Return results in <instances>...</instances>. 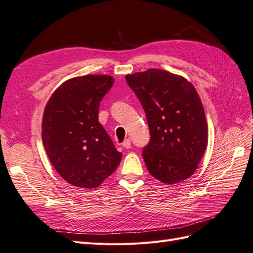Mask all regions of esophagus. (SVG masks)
Instances as JSON below:
<instances>
[{
    "mask_svg": "<svg viewBox=\"0 0 253 253\" xmlns=\"http://www.w3.org/2000/svg\"><path fill=\"white\" fill-rule=\"evenodd\" d=\"M123 147H125V148H130L131 147V141H130V139H126L124 142H123Z\"/></svg>",
    "mask_w": 253,
    "mask_h": 253,
    "instance_id": "1",
    "label": "esophagus"
}]
</instances>
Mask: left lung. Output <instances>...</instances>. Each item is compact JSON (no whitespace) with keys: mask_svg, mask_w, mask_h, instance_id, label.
<instances>
[{"mask_svg":"<svg viewBox=\"0 0 253 253\" xmlns=\"http://www.w3.org/2000/svg\"><path fill=\"white\" fill-rule=\"evenodd\" d=\"M125 78L146 113L150 141L142 156L149 174L169 185L190 178L208 146L205 109L195 86L159 69Z\"/></svg>","mask_w":253,"mask_h":253,"instance_id":"obj_1","label":"left lung"}]
</instances>
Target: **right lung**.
Masks as SVG:
<instances>
[{
	"label": "right lung",
	"mask_w": 253,
	"mask_h": 253,
	"mask_svg": "<svg viewBox=\"0 0 253 253\" xmlns=\"http://www.w3.org/2000/svg\"><path fill=\"white\" fill-rule=\"evenodd\" d=\"M110 75L70 78L44 108L42 142L50 163L72 185L95 189L115 171L122 153L98 122L100 100L113 85Z\"/></svg>",
	"instance_id": "right-lung-1"
}]
</instances>
